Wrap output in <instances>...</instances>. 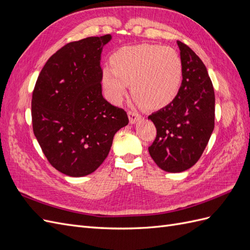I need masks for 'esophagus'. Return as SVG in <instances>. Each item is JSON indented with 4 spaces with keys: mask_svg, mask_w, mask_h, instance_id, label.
<instances>
[{
    "mask_svg": "<svg viewBox=\"0 0 250 250\" xmlns=\"http://www.w3.org/2000/svg\"><path fill=\"white\" fill-rule=\"evenodd\" d=\"M128 118H129V122L130 124H134L137 121L141 119V116L137 111L134 110H128Z\"/></svg>",
    "mask_w": 250,
    "mask_h": 250,
    "instance_id": "esophagus-1",
    "label": "esophagus"
}]
</instances>
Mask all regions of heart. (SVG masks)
<instances>
[{"mask_svg": "<svg viewBox=\"0 0 250 250\" xmlns=\"http://www.w3.org/2000/svg\"><path fill=\"white\" fill-rule=\"evenodd\" d=\"M101 74L102 85L113 103H120L130 85L133 98L148 109H160L177 96L183 81L178 53L158 44L142 43L118 49Z\"/></svg>", "mask_w": 250, "mask_h": 250, "instance_id": "1", "label": "heart"}]
</instances>
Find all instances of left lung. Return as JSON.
Wrapping results in <instances>:
<instances>
[{"instance_id":"8db88e82","label":"left lung","mask_w":250,"mask_h":250,"mask_svg":"<svg viewBox=\"0 0 250 250\" xmlns=\"http://www.w3.org/2000/svg\"><path fill=\"white\" fill-rule=\"evenodd\" d=\"M183 82L169 105L148 117L156 137L148 150L164 171L183 172L198 162L215 127V93L206 65L186 43L177 41Z\"/></svg>"}]
</instances>
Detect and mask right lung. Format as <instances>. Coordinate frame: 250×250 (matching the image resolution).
<instances>
[{
  "instance_id": "right-lung-1",
  "label": "right lung",
  "mask_w": 250,
  "mask_h": 250,
  "mask_svg": "<svg viewBox=\"0 0 250 250\" xmlns=\"http://www.w3.org/2000/svg\"><path fill=\"white\" fill-rule=\"evenodd\" d=\"M111 35L66 43L43 65L32 94L35 138L44 156L67 176L88 175L107 157L113 135L129 122L102 96L103 47Z\"/></svg>"
}]
</instances>
